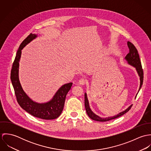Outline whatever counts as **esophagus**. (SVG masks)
<instances>
[{"mask_svg": "<svg viewBox=\"0 0 151 151\" xmlns=\"http://www.w3.org/2000/svg\"><path fill=\"white\" fill-rule=\"evenodd\" d=\"M86 80L84 78H82L80 79V80L78 81V84L81 86H84L86 84Z\"/></svg>", "mask_w": 151, "mask_h": 151, "instance_id": "esophagus-1", "label": "esophagus"}]
</instances>
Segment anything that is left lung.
Here are the masks:
<instances>
[{
	"instance_id": "left-lung-1",
	"label": "left lung",
	"mask_w": 151,
	"mask_h": 151,
	"mask_svg": "<svg viewBox=\"0 0 151 151\" xmlns=\"http://www.w3.org/2000/svg\"><path fill=\"white\" fill-rule=\"evenodd\" d=\"M127 45L129 48V53L127 55L125 59L127 60V62L129 65H132L136 68V70L140 77V82L141 83H140V86H139V91L141 86H142L143 80H144V71H143V69L142 67L141 62L140 60V58H139V56L138 50H137V48L135 47V46L130 42H127ZM132 105H131L130 106H129V108H127L126 110L120 113L119 114H118L116 116H114L112 117H109L103 119V118L99 117L98 116H96L91 111V109L89 108V103H88L86 93H85V108L86 110V113L91 119L95 120V121L104 122H108V121L111 120L115 119L117 117L122 116V115H123L124 114H125L126 113L129 111L130 110V109L132 107Z\"/></svg>"
}]
</instances>
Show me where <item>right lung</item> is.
Listing matches in <instances>:
<instances>
[{
    "label": "right lung",
    "mask_w": 151,
    "mask_h": 151,
    "mask_svg": "<svg viewBox=\"0 0 151 151\" xmlns=\"http://www.w3.org/2000/svg\"><path fill=\"white\" fill-rule=\"evenodd\" d=\"M36 37V35L30 34L20 45L12 65L10 79L17 101L24 110L34 117L44 120H53L61 114L64 108L66 95L71 89L73 83H70L63 85L58 91L53 99L46 104H40L34 102L25 94L19 79V60L22 48Z\"/></svg>",
    "instance_id": "add662e5"
}]
</instances>
